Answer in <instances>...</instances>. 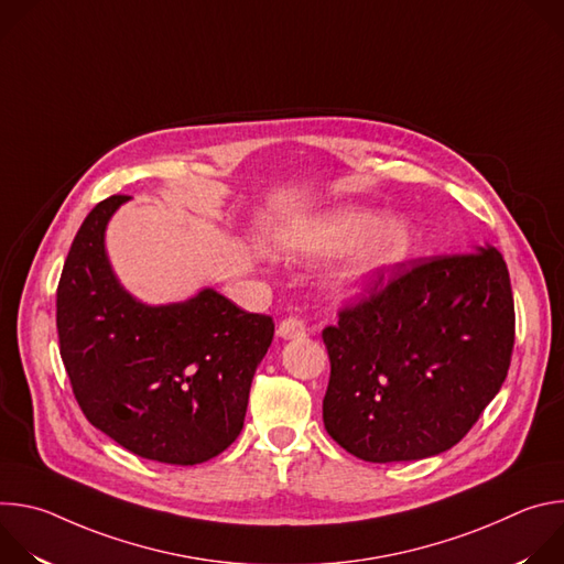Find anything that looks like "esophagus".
Instances as JSON below:
<instances>
[{
    "label": "esophagus",
    "mask_w": 564,
    "mask_h": 564,
    "mask_svg": "<svg viewBox=\"0 0 564 564\" xmlns=\"http://www.w3.org/2000/svg\"><path fill=\"white\" fill-rule=\"evenodd\" d=\"M305 330H307L305 321L301 316H296V314H290L279 324L276 335L281 339H301V337H305Z\"/></svg>",
    "instance_id": "1"
}]
</instances>
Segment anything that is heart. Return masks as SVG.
Instances as JSON below:
<instances>
[{
  "label": "heart",
  "mask_w": 564,
  "mask_h": 564,
  "mask_svg": "<svg viewBox=\"0 0 564 564\" xmlns=\"http://www.w3.org/2000/svg\"><path fill=\"white\" fill-rule=\"evenodd\" d=\"M413 240L406 218H381L375 209L346 207L314 220L299 238L288 240V248L310 257H335L350 249L335 285L344 296H355L404 261Z\"/></svg>",
  "instance_id": "b5f03b06"
}]
</instances>
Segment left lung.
<instances>
[{"label":"left lung","instance_id":"obj_1","mask_svg":"<svg viewBox=\"0 0 564 564\" xmlns=\"http://www.w3.org/2000/svg\"><path fill=\"white\" fill-rule=\"evenodd\" d=\"M513 339L511 279L496 248L394 265L324 330L328 435L377 464L448 451L502 388Z\"/></svg>","mask_w":564,"mask_h":564}]
</instances>
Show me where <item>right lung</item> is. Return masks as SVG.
<instances>
[{
	"instance_id": "right-lung-1",
	"label": "right lung",
	"mask_w": 564,
	"mask_h": 564,
	"mask_svg": "<svg viewBox=\"0 0 564 564\" xmlns=\"http://www.w3.org/2000/svg\"><path fill=\"white\" fill-rule=\"evenodd\" d=\"M129 196L98 203L77 229L57 285L59 355L87 420L127 451L192 466L243 429L274 321L212 288L147 305L111 270L105 231Z\"/></svg>"
}]
</instances>
